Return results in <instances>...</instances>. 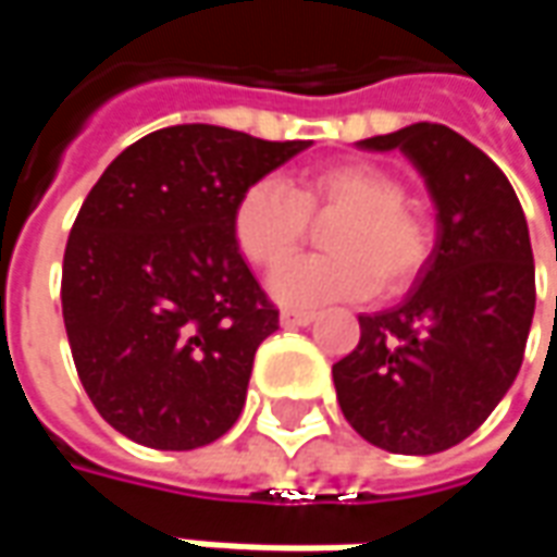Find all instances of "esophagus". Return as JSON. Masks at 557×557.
<instances>
[{
    "instance_id": "obj_1",
    "label": "esophagus",
    "mask_w": 557,
    "mask_h": 557,
    "mask_svg": "<svg viewBox=\"0 0 557 557\" xmlns=\"http://www.w3.org/2000/svg\"><path fill=\"white\" fill-rule=\"evenodd\" d=\"M312 319H315V312L312 310H282V325L285 329H304V325H310Z\"/></svg>"
}]
</instances>
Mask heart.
Listing matches in <instances>:
<instances>
[{"instance_id": "heart-1", "label": "heart", "mask_w": 557, "mask_h": 557, "mask_svg": "<svg viewBox=\"0 0 557 557\" xmlns=\"http://www.w3.org/2000/svg\"><path fill=\"white\" fill-rule=\"evenodd\" d=\"M332 219L323 233L329 255L298 258L275 269V300L312 307L409 288L431 257V223L406 203V188L391 170L369 161L322 166L290 188L263 176L242 191L232 210V235L250 267L272 269L296 249L309 216Z\"/></svg>"}]
</instances>
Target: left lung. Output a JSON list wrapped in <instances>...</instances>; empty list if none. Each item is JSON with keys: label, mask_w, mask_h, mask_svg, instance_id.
<instances>
[{"label": "left lung", "mask_w": 557, "mask_h": 557, "mask_svg": "<svg viewBox=\"0 0 557 557\" xmlns=\"http://www.w3.org/2000/svg\"><path fill=\"white\" fill-rule=\"evenodd\" d=\"M359 148H399L416 163L437 207V242L403 304L359 315V344L334 362V391L359 437L431 456L471 437L521 372L536 310L530 232L503 170L443 123Z\"/></svg>", "instance_id": "obj_1"}]
</instances>
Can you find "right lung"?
Listing matches in <instances>:
<instances>
[{"instance_id": "add662e5", "label": "right lung", "mask_w": 557, "mask_h": 557, "mask_svg": "<svg viewBox=\"0 0 557 557\" xmlns=\"http://www.w3.org/2000/svg\"><path fill=\"white\" fill-rule=\"evenodd\" d=\"M310 148L183 123L133 141L92 185L64 250L61 312L86 394L151 449H198L245 409L278 329L232 235L247 185Z\"/></svg>"}]
</instances>
